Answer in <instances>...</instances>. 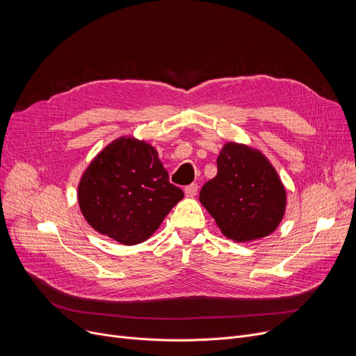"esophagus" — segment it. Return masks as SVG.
Here are the masks:
<instances>
[{"instance_id":"34e87169","label":"esophagus","mask_w":356,"mask_h":356,"mask_svg":"<svg viewBox=\"0 0 356 356\" xmlns=\"http://www.w3.org/2000/svg\"><path fill=\"white\" fill-rule=\"evenodd\" d=\"M196 193H197V184L196 183H192V184L186 186V188H184V195L188 197H193V196H196Z\"/></svg>"}]
</instances>
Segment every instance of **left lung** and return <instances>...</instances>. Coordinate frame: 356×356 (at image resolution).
I'll list each match as a JSON object with an SVG mask.
<instances>
[{
  "label": "left lung",
  "mask_w": 356,
  "mask_h": 356,
  "mask_svg": "<svg viewBox=\"0 0 356 356\" xmlns=\"http://www.w3.org/2000/svg\"><path fill=\"white\" fill-rule=\"evenodd\" d=\"M218 173L203 184L199 200L227 238L250 242L275 231L287 195L278 173L257 148L227 143L216 160Z\"/></svg>",
  "instance_id": "obj_1"
}]
</instances>
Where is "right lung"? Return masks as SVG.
<instances>
[{"instance_id": "add662e5", "label": "right lung", "mask_w": 356, "mask_h": 356, "mask_svg": "<svg viewBox=\"0 0 356 356\" xmlns=\"http://www.w3.org/2000/svg\"><path fill=\"white\" fill-rule=\"evenodd\" d=\"M183 196L181 189L168 181L157 149L134 137L109 143L78 184L86 222L124 245L147 241Z\"/></svg>"}]
</instances>
